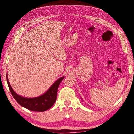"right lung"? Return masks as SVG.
<instances>
[{"mask_svg":"<svg viewBox=\"0 0 134 134\" xmlns=\"http://www.w3.org/2000/svg\"><path fill=\"white\" fill-rule=\"evenodd\" d=\"M64 77L58 79L51 87L44 94L39 97L34 98H26L17 94L12 89V87L9 82L8 76L6 77L9 89L14 99L17 102L23 107L32 111H37V112H44L49 109L55 103L57 99L58 88L61 81L64 79Z\"/></svg>","mask_w":134,"mask_h":134,"instance_id":"right-lung-1","label":"right lung"}]
</instances>
